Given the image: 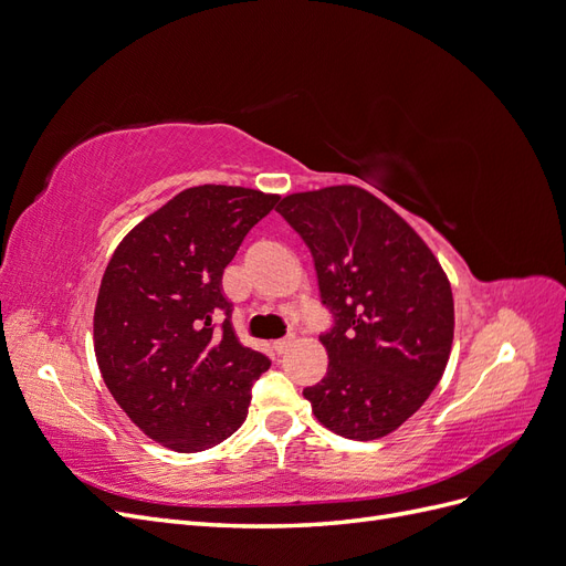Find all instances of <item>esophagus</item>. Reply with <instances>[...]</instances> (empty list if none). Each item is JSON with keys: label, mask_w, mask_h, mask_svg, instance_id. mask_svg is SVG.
Returning a JSON list of instances; mask_svg holds the SVG:
<instances>
[{"label": "esophagus", "mask_w": 566, "mask_h": 566, "mask_svg": "<svg viewBox=\"0 0 566 566\" xmlns=\"http://www.w3.org/2000/svg\"><path fill=\"white\" fill-rule=\"evenodd\" d=\"M293 345H295V335H287V337H283V339L273 342V349H276L279 354H285Z\"/></svg>", "instance_id": "obj_1"}]
</instances>
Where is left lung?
<instances>
[{
  "label": "left lung",
  "instance_id": "obj_1",
  "mask_svg": "<svg viewBox=\"0 0 566 566\" xmlns=\"http://www.w3.org/2000/svg\"><path fill=\"white\" fill-rule=\"evenodd\" d=\"M314 254L335 328L321 337L328 373L304 389L331 432L391 434L439 385L453 345V293L416 229L354 184L290 193L276 208Z\"/></svg>",
  "mask_w": 566,
  "mask_h": 566
}]
</instances>
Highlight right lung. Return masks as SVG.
I'll return each mask as SVG.
<instances>
[{
	"label": "right lung",
	"mask_w": 566,
	"mask_h": 566,
	"mask_svg": "<svg viewBox=\"0 0 566 566\" xmlns=\"http://www.w3.org/2000/svg\"><path fill=\"white\" fill-rule=\"evenodd\" d=\"M279 198L243 186L186 188L119 241L104 271L94 310L101 378L165 449H212L248 418L250 387L271 361L238 339L221 276ZM217 313L228 316L221 332Z\"/></svg>",
	"instance_id": "add662e5"
}]
</instances>
